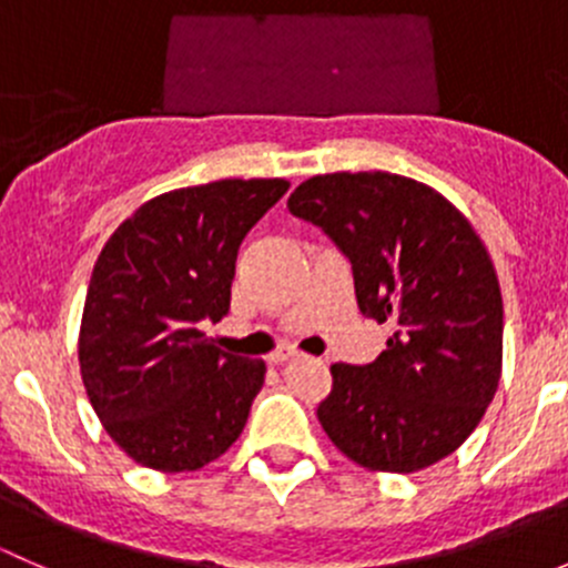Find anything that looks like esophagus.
Segmentation results:
<instances>
[{
    "instance_id": "obj_1",
    "label": "esophagus",
    "mask_w": 568,
    "mask_h": 568,
    "mask_svg": "<svg viewBox=\"0 0 568 568\" xmlns=\"http://www.w3.org/2000/svg\"><path fill=\"white\" fill-rule=\"evenodd\" d=\"M296 357H300V354H296L294 348H280V352H274L272 357H268V363L285 365V363H291V359H296Z\"/></svg>"
}]
</instances>
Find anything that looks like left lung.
Returning <instances> with one entry per match:
<instances>
[{"instance_id":"obj_1","label":"left lung","mask_w":568,"mask_h":568,"mask_svg":"<svg viewBox=\"0 0 568 568\" xmlns=\"http://www.w3.org/2000/svg\"><path fill=\"white\" fill-rule=\"evenodd\" d=\"M288 211L348 257L359 313L395 326L368 365H332L318 420L341 454L417 473L475 432L503 368V296L467 216L437 189L393 173L313 175Z\"/></svg>"}]
</instances>
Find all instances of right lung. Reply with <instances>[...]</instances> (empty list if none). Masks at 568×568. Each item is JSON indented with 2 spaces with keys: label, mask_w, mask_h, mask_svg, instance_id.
<instances>
[{
  "label": "right lung",
  "mask_w": 568,
  "mask_h": 568,
  "mask_svg": "<svg viewBox=\"0 0 568 568\" xmlns=\"http://www.w3.org/2000/svg\"><path fill=\"white\" fill-rule=\"evenodd\" d=\"M288 186L225 178L164 192L101 250L79 368L106 434L142 467L192 473L244 432L266 365L222 352L197 326L227 313L239 247Z\"/></svg>",
  "instance_id": "add662e5"
}]
</instances>
